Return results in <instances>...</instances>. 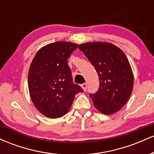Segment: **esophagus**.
<instances>
[{"label":"esophagus","mask_w":154,"mask_h":154,"mask_svg":"<svg viewBox=\"0 0 154 154\" xmlns=\"http://www.w3.org/2000/svg\"><path fill=\"white\" fill-rule=\"evenodd\" d=\"M81 87H82L83 91H85L87 90V83H83V84L81 85Z\"/></svg>","instance_id":"esophagus-1"}]
</instances>
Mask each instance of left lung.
I'll return each instance as SVG.
<instances>
[{
  "mask_svg": "<svg viewBox=\"0 0 154 154\" xmlns=\"http://www.w3.org/2000/svg\"><path fill=\"white\" fill-rule=\"evenodd\" d=\"M78 48L95 67L99 78L98 91L90 94L95 107L107 115L117 112L128 102L133 88V73L125 53L107 42L82 43Z\"/></svg>",
  "mask_w": 154,
  "mask_h": 154,
  "instance_id": "8db88e82",
  "label": "left lung"
}]
</instances>
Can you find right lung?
Returning <instances> with one entry per match:
<instances>
[{
    "instance_id": "1",
    "label": "right lung",
    "mask_w": 154,
    "mask_h": 154,
    "mask_svg": "<svg viewBox=\"0 0 154 154\" xmlns=\"http://www.w3.org/2000/svg\"><path fill=\"white\" fill-rule=\"evenodd\" d=\"M78 44L58 41L39 50L28 73V88L32 101L44 116L51 119L68 112L77 93L83 92L74 84L67 59Z\"/></svg>"
}]
</instances>
